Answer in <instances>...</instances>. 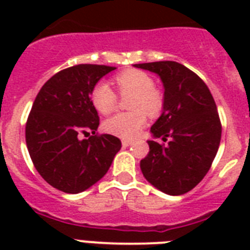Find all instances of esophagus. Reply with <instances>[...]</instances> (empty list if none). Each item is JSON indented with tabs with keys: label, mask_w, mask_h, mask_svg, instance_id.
Instances as JSON below:
<instances>
[{
	"label": "esophagus",
	"mask_w": 250,
	"mask_h": 250,
	"mask_svg": "<svg viewBox=\"0 0 250 250\" xmlns=\"http://www.w3.org/2000/svg\"><path fill=\"white\" fill-rule=\"evenodd\" d=\"M132 144V140H127V139H125V140H122V145H123V146H129V145Z\"/></svg>",
	"instance_id": "34e87169"
}]
</instances>
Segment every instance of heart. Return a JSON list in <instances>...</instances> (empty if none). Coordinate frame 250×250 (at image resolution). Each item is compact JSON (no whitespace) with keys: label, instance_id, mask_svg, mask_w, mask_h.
Listing matches in <instances>:
<instances>
[{"label":"heart","instance_id":"heart-1","mask_svg":"<svg viewBox=\"0 0 250 250\" xmlns=\"http://www.w3.org/2000/svg\"><path fill=\"white\" fill-rule=\"evenodd\" d=\"M115 84L122 96L132 94L129 107L133 110L118 113L104 123V129L110 135L122 139H133L146 125L148 117L160 114L164 100L154 88V80L141 70H125L115 76ZM90 101L98 113L107 115L117 106V94L105 82L94 85L90 93Z\"/></svg>","mask_w":250,"mask_h":250}]
</instances>
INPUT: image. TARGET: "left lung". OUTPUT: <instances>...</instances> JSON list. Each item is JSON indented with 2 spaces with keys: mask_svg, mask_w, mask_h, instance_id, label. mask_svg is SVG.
<instances>
[{
  "mask_svg": "<svg viewBox=\"0 0 250 250\" xmlns=\"http://www.w3.org/2000/svg\"><path fill=\"white\" fill-rule=\"evenodd\" d=\"M158 74L165 86L164 111L152 133L166 145L148 141L149 153L140 161L143 175L167 194L193 189L210 170L221 144L222 123L205 82L174 61L135 64Z\"/></svg>",
  "mask_w": 250,
  "mask_h": 250,
  "instance_id": "8db88e82",
  "label": "left lung"
}]
</instances>
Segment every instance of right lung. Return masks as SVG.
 I'll return each mask as SVG.
<instances>
[{"label":"right lung","instance_id":"1","mask_svg":"<svg viewBox=\"0 0 250 250\" xmlns=\"http://www.w3.org/2000/svg\"><path fill=\"white\" fill-rule=\"evenodd\" d=\"M105 64H76L41 86L25 123V143L33 166L45 182L66 193H79L107 172L122 146L113 135H100L90 93ZM89 132H92L90 135ZM82 134L88 139L80 140Z\"/></svg>","mask_w":250,"mask_h":250}]
</instances>
